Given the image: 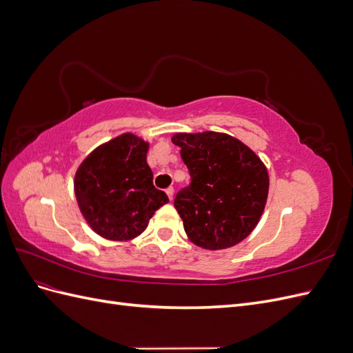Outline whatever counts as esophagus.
Here are the masks:
<instances>
[{"mask_svg":"<svg viewBox=\"0 0 353 353\" xmlns=\"http://www.w3.org/2000/svg\"><path fill=\"white\" fill-rule=\"evenodd\" d=\"M166 194H168L169 200H172V199H174V188H172V187H169V188H166Z\"/></svg>","mask_w":353,"mask_h":353,"instance_id":"obj_1","label":"esophagus"}]
</instances>
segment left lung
<instances>
[{
	"label": "left lung",
	"mask_w": 353,
	"mask_h": 353,
	"mask_svg": "<svg viewBox=\"0 0 353 353\" xmlns=\"http://www.w3.org/2000/svg\"><path fill=\"white\" fill-rule=\"evenodd\" d=\"M172 143L181 147L191 176L174 201L190 241L206 250L243 241L268 199L270 176L259 156L223 132H179Z\"/></svg>",
	"instance_id": "1"
}]
</instances>
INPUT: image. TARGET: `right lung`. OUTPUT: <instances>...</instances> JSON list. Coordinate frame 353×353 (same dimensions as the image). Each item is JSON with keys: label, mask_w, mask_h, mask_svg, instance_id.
<instances>
[{"label": "right lung", "mask_w": 353, "mask_h": 353, "mask_svg": "<svg viewBox=\"0 0 353 353\" xmlns=\"http://www.w3.org/2000/svg\"><path fill=\"white\" fill-rule=\"evenodd\" d=\"M147 152V141L125 132L92 150L74 174L79 210L103 239L138 237L154 212L169 201L165 191L153 185Z\"/></svg>", "instance_id": "obj_1"}]
</instances>
